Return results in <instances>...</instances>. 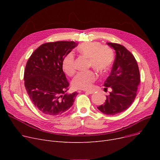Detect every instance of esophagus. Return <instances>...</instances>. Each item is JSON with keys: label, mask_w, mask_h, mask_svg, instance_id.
I'll return each mask as SVG.
<instances>
[{"label": "esophagus", "mask_w": 160, "mask_h": 160, "mask_svg": "<svg viewBox=\"0 0 160 160\" xmlns=\"http://www.w3.org/2000/svg\"><path fill=\"white\" fill-rule=\"evenodd\" d=\"M84 92H86V93H88L89 94H93L94 93L93 91H84Z\"/></svg>", "instance_id": "34e87169"}]
</instances>
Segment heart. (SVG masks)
I'll list each match as a JSON object with an SVG mask.
<instances>
[{
  "label": "heart",
  "mask_w": 160,
  "mask_h": 160,
  "mask_svg": "<svg viewBox=\"0 0 160 160\" xmlns=\"http://www.w3.org/2000/svg\"><path fill=\"white\" fill-rule=\"evenodd\" d=\"M79 53L89 59V65L99 72H105L110 69L114 60L113 49L108 45H101L97 41L85 42L78 48ZM62 67L68 76L75 72L74 56L72 52L67 54L63 60ZM97 78L96 73L92 70L80 72L75 76L72 80V86L74 89H88L91 88Z\"/></svg>",
  "instance_id": "obj_1"
}]
</instances>
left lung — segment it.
<instances>
[{
	"instance_id": "left-lung-1",
	"label": "left lung",
	"mask_w": 160,
	"mask_h": 160,
	"mask_svg": "<svg viewBox=\"0 0 160 160\" xmlns=\"http://www.w3.org/2000/svg\"><path fill=\"white\" fill-rule=\"evenodd\" d=\"M116 52L115 59L110 76L104 83L106 89L112 91L106 95L104 104L98 106V110L106 115L120 113L132 105L137 95L140 83L139 70L133 55L124 46L107 43Z\"/></svg>"
}]
</instances>
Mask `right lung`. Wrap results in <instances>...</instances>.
Wrapping results in <instances>:
<instances>
[{"label": "right lung", "mask_w": 160, "mask_h": 160, "mask_svg": "<svg viewBox=\"0 0 160 160\" xmlns=\"http://www.w3.org/2000/svg\"><path fill=\"white\" fill-rule=\"evenodd\" d=\"M77 46L74 41H56L39 46L30 56L24 74V86L33 104L43 113L67 112L78 94L66 93L69 86L63 71L64 58Z\"/></svg>", "instance_id": "right-lung-1"}]
</instances>
